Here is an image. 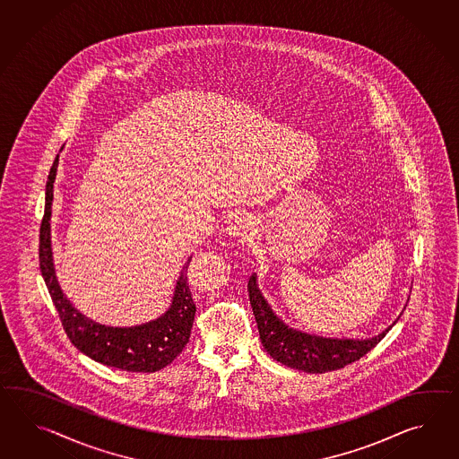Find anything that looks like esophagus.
Returning <instances> with one entry per match:
<instances>
[{"label":"esophagus","mask_w":459,"mask_h":459,"mask_svg":"<svg viewBox=\"0 0 459 459\" xmlns=\"http://www.w3.org/2000/svg\"><path fill=\"white\" fill-rule=\"evenodd\" d=\"M227 232L230 237L246 240L252 235V225L247 221L246 217H234L227 225Z\"/></svg>","instance_id":"1"}]
</instances>
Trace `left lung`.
I'll use <instances>...</instances> for the list:
<instances>
[{
	"label": "left lung",
	"instance_id": "8db88e82",
	"mask_svg": "<svg viewBox=\"0 0 459 459\" xmlns=\"http://www.w3.org/2000/svg\"><path fill=\"white\" fill-rule=\"evenodd\" d=\"M248 297L255 315L258 335L270 357L290 368L307 373H325L345 368L350 363L365 357L377 347L381 338L390 332L388 326L383 333L368 340H335L313 336L291 330L272 312L269 303L258 290L257 279L248 280Z\"/></svg>",
	"mask_w": 459,
	"mask_h": 459
}]
</instances>
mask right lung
Listing matches in <instances>:
<instances>
[{
  "label": "right lung",
  "instance_id": "obj_1",
  "mask_svg": "<svg viewBox=\"0 0 459 459\" xmlns=\"http://www.w3.org/2000/svg\"><path fill=\"white\" fill-rule=\"evenodd\" d=\"M56 168L57 157L46 182L45 215L39 229V269L67 338L79 351L112 368L154 373L168 367L187 345L194 324L195 303L192 300L187 279L192 257L182 267L170 308L157 320L131 328H117L86 318L69 303L66 295L59 289L53 265L49 219Z\"/></svg>",
  "mask_w": 459,
  "mask_h": 459
}]
</instances>
